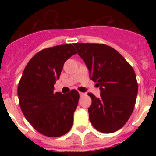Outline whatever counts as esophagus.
<instances>
[{"label": "esophagus", "mask_w": 156, "mask_h": 156, "mask_svg": "<svg viewBox=\"0 0 156 156\" xmlns=\"http://www.w3.org/2000/svg\"><path fill=\"white\" fill-rule=\"evenodd\" d=\"M79 94H80V97H83V96L86 95V93H83V92H79Z\"/></svg>", "instance_id": "esophagus-1"}]
</instances>
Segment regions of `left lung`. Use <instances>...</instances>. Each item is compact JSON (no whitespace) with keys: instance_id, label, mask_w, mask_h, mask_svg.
Listing matches in <instances>:
<instances>
[{"instance_id":"1","label":"left lung","mask_w":156,"mask_h":156,"mask_svg":"<svg viewBox=\"0 0 156 156\" xmlns=\"http://www.w3.org/2000/svg\"><path fill=\"white\" fill-rule=\"evenodd\" d=\"M77 53L87 65L90 79L98 83L101 94L92 93L89 119L101 133L117 131L126 124L134 108L138 84L135 72L114 48L103 44L76 43Z\"/></svg>"}]
</instances>
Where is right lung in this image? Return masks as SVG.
Wrapping results in <instances>:
<instances>
[{
    "label": "right lung",
    "mask_w": 156,
    "mask_h": 156,
    "mask_svg": "<svg viewBox=\"0 0 156 156\" xmlns=\"http://www.w3.org/2000/svg\"><path fill=\"white\" fill-rule=\"evenodd\" d=\"M76 51L72 44L43 49L27 63L18 86L19 105L33 127L50 137H61L69 131L80 94L54 91L65 62Z\"/></svg>",
    "instance_id": "add662e5"
}]
</instances>
